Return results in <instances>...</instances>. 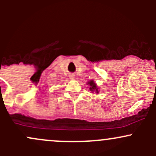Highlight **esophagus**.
I'll list each match as a JSON object with an SVG mask.
<instances>
[{
	"label": "esophagus",
	"instance_id": "34e87169",
	"mask_svg": "<svg viewBox=\"0 0 156 156\" xmlns=\"http://www.w3.org/2000/svg\"><path fill=\"white\" fill-rule=\"evenodd\" d=\"M69 78H70L71 79H74V78H75V75H72V74H71V75H69Z\"/></svg>",
	"mask_w": 156,
	"mask_h": 156
}]
</instances>
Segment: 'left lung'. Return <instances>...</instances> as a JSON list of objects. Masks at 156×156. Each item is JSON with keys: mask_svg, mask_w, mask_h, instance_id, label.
Masks as SVG:
<instances>
[{"mask_svg": "<svg viewBox=\"0 0 156 156\" xmlns=\"http://www.w3.org/2000/svg\"><path fill=\"white\" fill-rule=\"evenodd\" d=\"M88 84H90V90L91 91L95 90L97 93L99 92L98 90H97V85H96V84L94 82V81H89V82H88Z\"/></svg>", "mask_w": 156, "mask_h": 156, "instance_id": "left-lung-1", "label": "left lung"}]
</instances>
